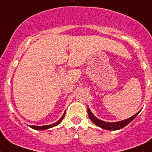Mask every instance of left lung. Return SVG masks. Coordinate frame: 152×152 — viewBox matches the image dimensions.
I'll use <instances>...</instances> for the list:
<instances>
[{"label":"left lung","instance_id":"1","mask_svg":"<svg viewBox=\"0 0 152 152\" xmlns=\"http://www.w3.org/2000/svg\"><path fill=\"white\" fill-rule=\"evenodd\" d=\"M140 113L138 112L137 113H136L134 115H133L132 117L129 118L125 119V120H123L121 121H117V122H106V121H103L100 119L97 118L93 113H91V110L89 108H88V114L89 118L91 119V121L94 123V124L97 125V127H100L101 128L105 129V130H120V129L123 128L124 127H125L126 125L129 124L130 121H132L137 116V115Z\"/></svg>","mask_w":152,"mask_h":152}]
</instances>
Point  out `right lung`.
Instances as JSON below:
<instances>
[{
  "instance_id": "add662e5",
  "label": "right lung",
  "mask_w": 152,
  "mask_h": 152,
  "mask_svg": "<svg viewBox=\"0 0 152 152\" xmlns=\"http://www.w3.org/2000/svg\"><path fill=\"white\" fill-rule=\"evenodd\" d=\"M64 115H65V112L64 113V115H62V117L60 119H59L58 121H56L55 123H53V124H49V125H44V126H34V125H29L30 127H31V128L34 129V130H46V129H49V128H51V127H55V126L58 125L59 124H60L61 122V121L63 120V118H64Z\"/></svg>"
}]
</instances>
